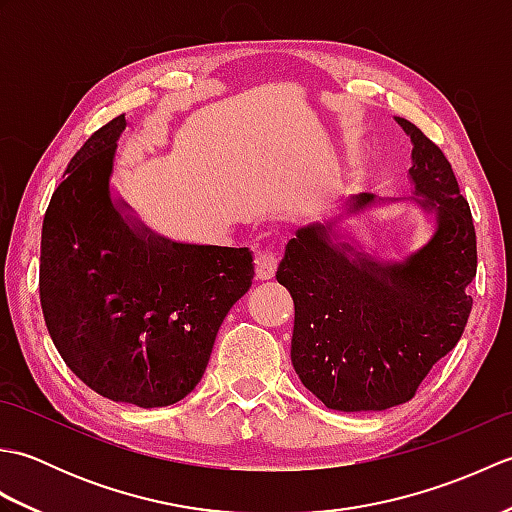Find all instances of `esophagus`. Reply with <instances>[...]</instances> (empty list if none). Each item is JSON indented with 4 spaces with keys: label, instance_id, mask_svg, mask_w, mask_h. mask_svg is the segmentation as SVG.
Returning a JSON list of instances; mask_svg holds the SVG:
<instances>
[{
    "label": "esophagus",
    "instance_id": "34e87169",
    "mask_svg": "<svg viewBox=\"0 0 512 512\" xmlns=\"http://www.w3.org/2000/svg\"><path fill=\"white\" fill-rule=\"evenodd\" d=\"M277 264H279V259L273 253V250H268V248L255 250V275H257L259 281L273 279Z\"/></svg>",
    "mask_w": 512,
    "mask_h": 512
}]
</instances>
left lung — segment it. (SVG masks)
<instances>
[{
  "label": "left lung",
  "instance_id": "1",
  "mask_svg": "<svg viewBox=\"0 0 512 512\" xmlns=\"http://www.w3.org/2000/svg\"><path fill=\"white\" fill-rule=\"evenodd\" d=\"M394 121L413 145V195H350L330 222L299 228L275 275L295 303L292 367L336 411H383L411 400L458 345L473 306L466 295L477 270L469 202L438 145L405 118ZM394 201L416 203L432 235L402 260H385L342 226Z\"/></svg>",
  "mask_w": 512,
  "mask_h": 512
}]
</instances>
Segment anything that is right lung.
<instances>
[{"label": "right lung", "instance_id": "right-lung-1", "mask_svg": "<svg viewBox=\"0 0 512 512\" xmlns=\"http://www.w3.org/2000/svg\"><path fill=\"white\" fill-rule=\"evenodd\" d=\"M125 114L76 151L43 217L39 299L52 343L96 394L151 409L189 396L253 284L248 248L176 242L114 187Z\"/></svg>", "mask_w": 512, "mask_h": 512}]
</instances>
